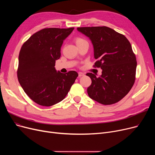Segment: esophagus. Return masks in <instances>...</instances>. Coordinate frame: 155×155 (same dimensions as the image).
Masks as SVG:
<instances>
[{
    "instance_id": "34e87169",
    "label": "esophagus",
    "mask_w": 155,
    "mask_h": 155,
    "mask_svg": "<svg viewBox=\"0 0 155 155\" xmlns=\"http://www.w3.org/2000/svg\"><path fill=\"white\" fill-rule=\"evenodd\" d=\"M84 75H85V73H82V72H78V77H82V76H84Z\"/></svg>"
}]
</instances>
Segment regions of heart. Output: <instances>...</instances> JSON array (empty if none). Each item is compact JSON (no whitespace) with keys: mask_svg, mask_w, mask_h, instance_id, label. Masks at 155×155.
<instances>
[{"mask_svg":"<svg viewBox=\"0 0 155 155\" xmlns=\"http://www.w3.org/2000/svg\"><path fill=\"white\" fill-rule=\"evenodd\" d=\"M75 43H76L77 45L83 43L84 41H85V40L84 39H83L82 38H80V37H77L75 39Z\"/></svg>","mask_w":155,"mask_h":155,"instance_id":"1","label":"heart"}]
</instances>
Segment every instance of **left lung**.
Returning a JSON list of instances; mask_svg holds the SVG:
<instances>
[{
    "instance_id": "1",
    "label": "left lung",
    "mask_w": 155,
    "mask_h": 155,
    "mask_svg": "<svg viewBox=\"0 0 155 155\" xmlns=\"http://www.w3.org/2000/svg\"><path fill=\"white\" fill-rule=\"evenodd\" d=\"M91 39L94 46V67L102 70L101 77L92 73L86 75L92 80L87 88L91 98L103 105L115 104L128 94L136 79V55L123 35L106 26L77 28Z\"/></svg>"
}]
</instances>
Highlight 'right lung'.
Here are the masks:
<instances>
[{
    "label": "right lung",
    "mask_w": 155,
    "mask_h": 155,
    "mask_svg": "<svg viewBox=\"0 0 155 155\" xmlns=\"http://www.w3.org/2000/svg\"><path fill=\"white\" fill-rule=\"evenodd\" d=\"M74 28H45L32 35L22 45L17 71L19 82L29 98L42 106L63 101L78 74L75 71L57 72L55 61L61 47Z\"/></svg>",
    "instance_id": "1"
}]
</instances>
